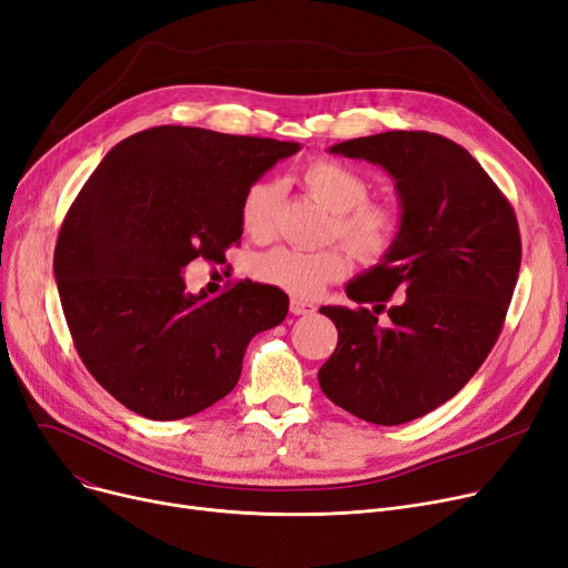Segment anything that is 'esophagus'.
I'll use <instances>...</instances> for the list:
<instances>
[{"mask_svg":"<svg viewBox=\"0 0 568 568\" xmlns=\"http://www.w3.org/2000/svg\"><path fill=\"white\" fill-rule=\"evenodd\" d=\"M288 310H291V314H295V316H305V314H312V312H316V307H314L312 303H307V301H301V298H291V305H288Z\"/></svg>","mask_w":568,"mask_h":568,"instance_id":"34e87169","label":"esophagus"}]
</instances>
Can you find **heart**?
<instances>
[{"mask_svg": "<svg viewBox=\"0 0 568 568\" xmlns=\"http://www.w3.org/2000/svg\"><path fill=\"white\" fill-rule=\"evenodd\" d=\"M305 192L333 212L328 237H337L363 263L386 258L402 231L399 212L382 201H367V180L342 161L314 159L298 171ZM277 220V186L270 180L252 182L240 201V224L256 240L270 237ZM348 258L342 247L305 252L277 247L256 258L254 273L261 282L301 298L316 295L323 286L346 275Z\"/></svg>", "mask_w": 568, "mask_h": 568, "instance_id": "obj_1", "label": "heart"}]
</instances>
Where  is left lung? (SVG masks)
Returning <instances> with one entry per match:
<instances>
[{
  "mask_svg": "<svg viewBox=\"0 0 568 568\" xmlns=\"http://www.w3.org/2000/svg\"><path fill=\"white\" fill-rule=\"evenodd\" d=\"M331 152L393 175L402 231L379 265L346 284L363 307H321L337 346L318 386L367 423H409L442 407L493 351L520 273L516 212L478 161L439 133L386 131ZM393 292L400 298L386 308Z\"/></svg>",
  "mask_w": 568,
  "mask_h": 568,
  "instance_id": "1",
  "label": "left lung"
}]
</instances>
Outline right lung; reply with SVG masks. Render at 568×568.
<instances>
[{
  "label": "right lung",
  "instance_id": "add662e5",
  "mask_svg": "<svg viewBox=\"0 0 568 568\" xmlns=\"http://www.w3.org/2000/svg\"><path fill=\"white\" fill-rule=\"evenodd\" d=\"M298 143L199 126H152L103 156L71 203L55 280L80 361L126 409L194 416L226 397L250 339L288 312L277 286L235 282L217 298L184 291L194 258L224 263L240 201Z\"/></svg>",
  "mask_w": 568,
  "mask_h": 568
}]
</instances>
